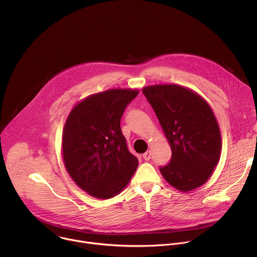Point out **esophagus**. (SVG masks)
<instances>
[{"label": "esophagus", "instance_id": "1", "mask_svg": "<svg viewBox=\"0 0 257 257\" xmlns=\"http://www.w3.org/2000/svg\"><path fill=\"white\" fill-rule=\"evenodd\" d=\"M142 157H143V159H144L145 161H150L151 158H152V153H151V151H148L146 153H144V154L142 155Z\"/></svg>", "mask_w": 257, "mask_h": 257}]
</instances>
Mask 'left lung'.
<instances>
[{
	"label": "left lung",
	"mask_w": 257,
	"mask_h": 257,
	"mask_svg": "<svg viewBox=\"0 0 257 257\" xmlns=\"http://www.w3.org/2000/svg\"><path fill=\"white\" fill-rule=\"evenodd\" d=\"M172 150L171 162L160 171L182 192L200 187L211 176L222 150L221 131L211 107L195 91L176 84L145 86Z\"/></svg>",
	"instance_id": "left-lung-1"
}]
</instances>
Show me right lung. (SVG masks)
I'll list each match as a JSON object with an SVG mask.
<instances>
[{
    "label": "right lung",
    "instance_id": "1",
    "mask_svg": "<svg viewBox=\"0 0 257 257\" xmlns=\"http://www.w3.org/2000/svg\"><path fill=\"white\" fill-rule=\"evenodd\" d=\"M138 93L115 88L91 94L75 104L66 120L62 137L65 168L92 197L118 195L138 167L120 127L127 104Z\"/></svg>",
    "mask_w": 257,
    "mask_h": 257
}]
</instances>
